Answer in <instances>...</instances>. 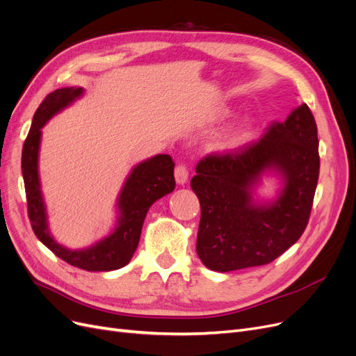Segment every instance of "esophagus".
<instances>
[{
    "label": "esophagus",
    "mask_w": 356,
    "mask_h": 356,
    "mask_svg": "<svg viewBox=\"0 0 356 356\" xmlns=\"http://www.w3.org/2000/svg\"><path fill=\"white\" fill-rule=\"evenodd\" d=\"M175 179L177 181V184H184L189 179V172L188 168L184 165H177L175 170Z\"/></svg>",
    "instance_id": "1"
}]
</instances>
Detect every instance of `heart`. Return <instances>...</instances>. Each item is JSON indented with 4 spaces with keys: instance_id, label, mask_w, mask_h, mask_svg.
Here are the masks:
<instances>
[{
    "instance_id": "heart-1",
    "label": "heart",
    "mask_w": 356,
    "mask_h": 356,
    "mask_svg": "<svg viewBox=\"0 0 356 356\" xmlns=\"http://www.w3.org/2000/svg\"><path fill=\"white\" fill-rule=\"evenodd\" d=\"M229 113L228 109H221L215 112L211 118V120H220L225 118ZM256 123L252 118H243L234 123H231L224 131H221L218 135L213 138L212 141V149L216 152H233L237 148H240L243 144L250 140V136L254 132Z\"/></svg>"
}]
</instances>
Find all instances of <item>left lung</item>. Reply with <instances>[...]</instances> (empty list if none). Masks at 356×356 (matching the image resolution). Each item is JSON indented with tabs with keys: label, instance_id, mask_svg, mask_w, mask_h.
<instances>
[{
	"label": "left lung",
	"instance_id": "1",
	"mask_svg": "<svg viewBox=\"0 0 356 356\" xmlns=\"http://www.w3.org/2000/svg\"><path fill=\"white\" fill-rule=\"evenodd\" d=\"M320 170L317 125L305 103L273 123L256 144L208 156L191 188L200 204L196 253L215 272L268 265L297 243L307 227ZM278 179L272 200L257 189Z\"/></svg>",
	"mask_w": 356,
	"mask_h": 356
}]
</instances>
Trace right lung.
I'll use <instances>...</instances> for the list:
<instances>
[{"label": "right lung", "mask_w": 356, "mask_h": 356, "mask_svg": "<svg viewBox=\"0 0 356 356\" xmlns=\"http://www.w3.org/2000/svg\"><path fill=\"white\" fill-rule=\"evenodd\" d=\"M83 96V87L58 88L40 103L23 145L22 173L29 218L36 237L71 266L88 272H109L129 264L140 243L148 209L156 200L175 191V163L167 154H157L132 167L118 195L116 222L109 236L84 249H70L58 243L49 228L48 211H46L39 176L42 128L55 115L67 109Z\"/></svg>", "instance_id": "obj_1"}]
</instances>
